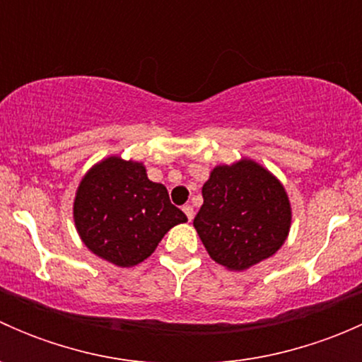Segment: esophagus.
I'll return each instance as SVG.
<instances>
[{
	"instance_id": "34e87169",
	"label": "esophagus",
	"mask_w": 362,
	"mask_h": 362,
	"mask_svg": "<svg viewBox=\"0 0 362 362\" xmlns=\"http://www.w3.org/2000/svg\"><path fill=\"white\" fill-rule=\"evenodd\" d=\"M182 210H184V214L187 215L189 221H192V218H194V208H192L191 204H185V206L182 208Z\"/></svg>"
}]
</instances>
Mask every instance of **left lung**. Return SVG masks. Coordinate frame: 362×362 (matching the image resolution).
Listing matches in <instances>:
<instances>
[{"label":"left lung","instance_id":"left-lung-1","mask_svg":"<svg viewBox=\"0 0 362 362\" xmlns=\"http://www.w3.org/2000/svg\"><path fill=\"white\" fill-rule=\"evenodd\" d=\"M194 228L218 264L243 272L272 257L291 229V203L279 178L252 159L211 170Z\"/></svg>","mask_w":362,"mask_h":362}]
</instances>
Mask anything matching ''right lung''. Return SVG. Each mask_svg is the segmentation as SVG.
Instances as JSON below:
<instances>
[{
	"label": "right lung",
	"mask_w": 362,
	"mask_h": 362,
	"mask_svg": "<svg viewBox=\"0 0 362 362\" xmlns=\"http://www.w3.org/2000/svg\"><path fill=\"white\" fill-rule=\"evenodd\" d=\"M73 218L87 249L120 268L145 261L173 226L187 221L166 187L148 180L144 164L119 156L87 171L76 189Z\"/></svg>",
	"instance_id": "1"
}]
</instances>
